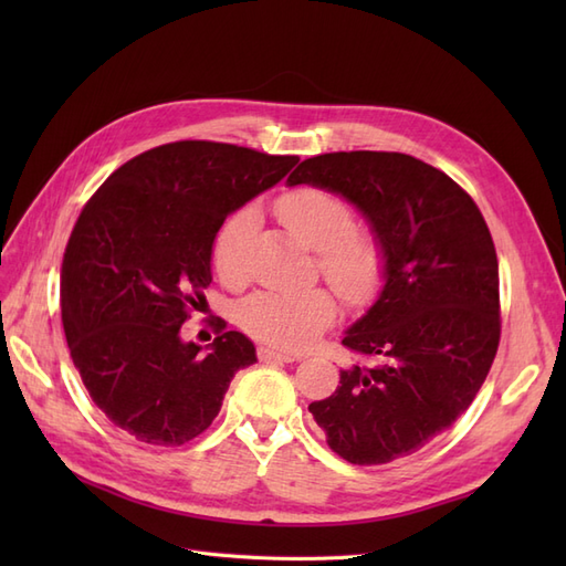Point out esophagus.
<instances>
[{
	"label": "esophagus",
	"mask_w": 566,
	"mask_h": 566,
	"mask_svg": "<svg viewBox=\"0 0 566 566\" xmlns=\"http://www.w3.org/2000/svg\"><path fill=\"white\" fill-rule=\"evenodd\" d=\"M256 358H260L262 364H293V361H297V356H293V354H283V352H279V349H271V347H260L256 349Z\"/></svg>",
	"instance_id": "34e87169"
}]
</instances>
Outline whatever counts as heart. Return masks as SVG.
Returning <instances> with one entry per match:
<instances>
[{
    "label": "heart",
    "mask_w": 566,
    "mask_h": 566,
    "mask_svg": "<svg viewBox=\"0 0 566 566\" xmlns=\"http://www.w3.org/2000/svg\"><path fill=\"white\" fill-rule=\"evenodd\" d=\"M276 212L285 229L318 252V271L352 304L378 295L385 279V256L378 241L356 229L352 205L337 193L304 186L279 198ZM256 227V210L241 208L219 229L212 248L217 276L231 287L248 281V245ZM337 304L328 290L306 293H256L241 306V325L266 345L300 352L335 321Z\"/></svg>",
    "instance_id": "1"
}]
</instances>
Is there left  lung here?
<instances>
[{"instance_id": "8db88e82", "label": "left lung", "mask_w": 566, "mask_h": 566, "mask_svg": "<svg viewBox=\"0 0 566 566\" xmlns=\"http://www.w3.org/2000/svg\"><path fill=\"white\" fill-rule=\"evenodd\" d=\"M287 184L352 200L387 260L378 302L342 339L356 364L312 416L354 465L416 453L465 413L499 352V256L486 221L465 188L406 153H323Z\"/></svg>"}]
</instances>
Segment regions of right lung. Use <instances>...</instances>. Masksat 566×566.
Segmentation results:
<instances>
[{
    "label": "right lung",
    "mask_w": 566,
    "mask_h": 566,
    "mask_svg": "<svg viewBox=\"0 0 566 566\" xmlns=\"http://www.w3.org/2000/svg\"><path fill=\"white\" fill-rule=\"evenodd\" d=\"M219 142H172L127 160L84 205L61 266V316L92 401L136 441L181 447L217 418L252 342L219 321L210 354L179 331L212 283L224 219L297 165Z\"/></svg>",
    "instance_id": "right-lung-1"
}]
</instances>
